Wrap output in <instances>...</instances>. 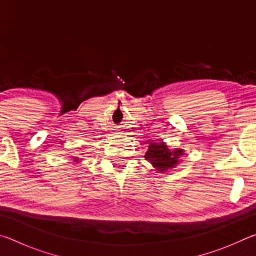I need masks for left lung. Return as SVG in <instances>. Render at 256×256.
<instances>
[{
	"label": "left lung",
	"mask_w": 256,
	"mask_h": 256,
	"mask_svg": "<svg viewBox=\"0 0 256 256\" xmlns=\"http://www.w3.org/2000/svg\"><path fill=\"white\" fill-rule=\"evenodd\" d=\"M183 154V150L170 151L164 144H150L144 158L154 164L160 172H164L178 164V159Z\"/></svg>",
	"instance_id": "1"
}]
</instances>
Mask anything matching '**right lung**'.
<instances>
[{
    "mask_svg": "<svg viewBox=\"0 0 256 256\" xmlns=\"http://www.w3.org/2000/svg\"><path fill=\"white\" fill-rule=\"evenodd\" d=\"M76 160H78V159H76Z\"/></svg>",
    "mask_w": 256,
    "mask_h": 256,
    "instance_id": "obj_1",
    "label": "right lung"
}]
</instances>
